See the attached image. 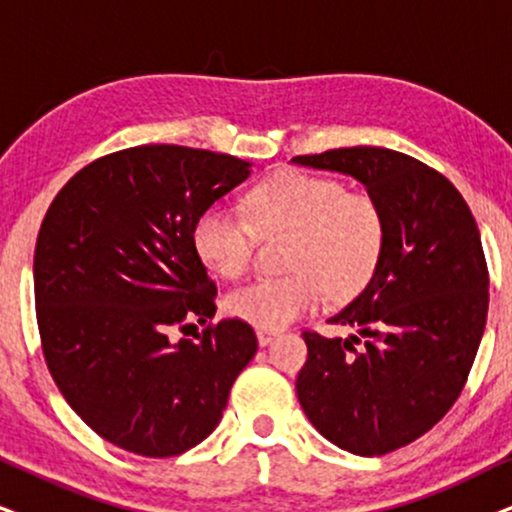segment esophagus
I'll list each match as a JSON object with an SVG mask.
<instances>
[{
    "label": "esophagus",
    "instance_id": "34e87169",
    "mask_svg": "<svg viewBox=\"0 0 512 512\" xmlns=\"http://www.w3.org/2000/svg\"><path fill=\"white\" fill-rule=\"evenodd\" d=\"M276 338V331H267V328H257V342H260V345L264 347V345H269L271 340Z\"/></svg>",
    "mask_w": 512,
    "mask_h": 512
}]
</instances>
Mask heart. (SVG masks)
<instances>
[{"instance_id":"1","label":"heart","mask_w":512,"mask_h":512,"mask_svg":"<svg viewBox=\"0 0 512 512\" xmlns=\"http://www.w3.org/2000/svg\"><path fill=\"white\" fill-rule=\"evenodd\" d=\"M248 219L210 205L193 224L198 257L215 274L238 278L248 269L257 234H288L281 278H257L226 297V309L260 328H283L319 307L331 293L354 297L371 281L385 243L380 208L366 193L345 191L319 174L281 170L248 193Z\"/></svg>"}]
</instances>
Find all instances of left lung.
I'll use <instances>...</instances> for the list:
<instances>
[{
  "label": "left lung",
  "instance_id": "1",
  "mask_svg": "<svg viewBox=\"0 0 512 512\" xmlns=\"http://www.w3.org/2000/svg\"><path fill=\"white\" fill-rule=\"evenodd\" d=\"M293 163L361 181L385 224L371 281L328 319L365 345L304 331L297 399L328 442L390 454L437 425L468 380L489 309L480 229L456 186L411 155L354 146Z\"/></svg>",
  "mask_w": 512,
  "mask_h": 512
}]
</instances>
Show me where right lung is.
<instances>
[{
  "instance_id": "obj_1",
  "label": "right lung",
  "mask_w": 512,
  "mask_h": 512,
  "mask_svg": "<svg viewBox=\"0 0 512 512\" xmlns=\"http://www.w3.org/2000/svg\"><path fill=\"white\" fill-rule=\"evenodd\" d=\"M250 163L172 144L82 167L49 205L35 245V304L51 378L77 416L120 449L179 456L222 420L257 352L250 323H208L217 286L193 245L200 212Z\"/></svg>"
}]
</instances>
